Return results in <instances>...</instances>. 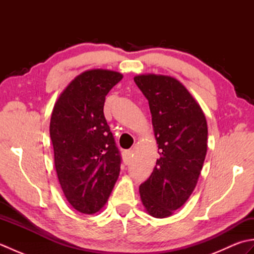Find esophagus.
<instances>
[{"instance_id":"obj_1","label":"esophagus","mask_w":254,"mask_h":254,"mask_svg":"<svg viewBox=\"0 0 254 254\" xmlns=\"http://www.w3.org/2000/svg\"><path fill=\"white\" fill-rule=\"evenodd\" d=\"M133 150H127V152H124V155H123V159H124V164L126 165H128L131 163V160L133 158Z\"/></svg>"}]
</instances>
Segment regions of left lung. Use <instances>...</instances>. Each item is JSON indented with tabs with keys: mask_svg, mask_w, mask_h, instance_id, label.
<instances>
[{
	"mask_svg": "<svg viewBox=\"0 0 254 254\" xmlns=\"http://www.w3.org/2000/svg\"><path fill=\"white\" fill-rule=\"evenodd\" d=\"M134 82L146 97L160 157L139 186L150 216L166 218L180 208L196 187L207 152V122L186 86L167 75L142 74Z\"/></svg>",
	"mask_w": 254,
	"mask_h": 254,
	"instance_id": "1",
	"label": "left lung"
}]
</instances>
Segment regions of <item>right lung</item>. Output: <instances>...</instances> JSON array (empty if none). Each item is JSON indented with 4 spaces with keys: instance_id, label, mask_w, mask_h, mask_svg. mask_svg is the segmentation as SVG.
Listing matches in <instances>:
<instances>
[{
    "instance_id": "right-lung-1",
    "label": "right lung",
    "mask_w": 254,
    "mask_h": 254,
    "mask_svg": "<svg viewBox=\"0 0 254 254\" xmlns=\"http://www.w3.org/2000/svg\"><path fill=\"white\" fill-rule=\"evenodd\" d=\"M123 75L94 68L77 75L56 101L50 137L62 191L79 213L105 206L120 174L121 158L104 115L106 96Z\"/></svg>"
}]
</instances>
